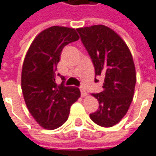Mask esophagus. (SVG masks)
<instances>
[{
    "instance_id": "34e87169",
    "label": "esophagus",
    "mask_w": 156,
    "mask_h": 156,
    "mask_svg": "<svg viewBox=\"0 0 156 156\" xmlns=\"http://www.w3.org/2000/svg\"><path fill=\"white\" fill-rule=\"evenodd\" d=\"M80 91H81V96H82V97H86V96L87 95V92L85 91V89L80 88Z\"/></svg>"
}]
</instances>
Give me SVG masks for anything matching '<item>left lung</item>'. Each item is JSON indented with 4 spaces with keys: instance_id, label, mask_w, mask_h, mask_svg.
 <instances>
[{
    "instance_id": "left-lung-1",
    "label": "left lung",
    "mask_w": 156,
    "mask_h": 156,
    "mask_svg": "<svg viewBox=\"0 0 156 156\" xmlns=\"http://www.w3.org/2000/svg\"><path fill=\"white\" fill-rule=\"evenodd\" d=\"M77 31L92 59L95 77L104 78V91L92 94L99 102V109L90 118L99 126L112 127L126 115L133 100L136 75L131 52L123 39L106 26Z\"/></svg>"
}]
</instances>
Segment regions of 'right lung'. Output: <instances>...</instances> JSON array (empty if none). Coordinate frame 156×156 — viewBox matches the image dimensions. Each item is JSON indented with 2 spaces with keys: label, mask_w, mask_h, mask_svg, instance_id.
I'll use <instances>...</instances> for the list:
<instances>
[{
  "label": "right lung",
  "mask_w": 156,
  "mask_h": 156,
  "mask_svg": "<svg viewBox=\"0 0 156 156\" xmlns=\"http://www.w3.org/2000/svg\"><path fill=\"white\" fill-rule=\"evenodd\" d=\"M79 39L74 28L53 26L39 33L22 66L21 88L30 114L44 129H55L68 120L70 106L80 97L75 87L58 86L57 64L65 45ZM62 78V76H61Z\"/></svg>",
  "instance_id": "add662e5"
}]
</instances>
